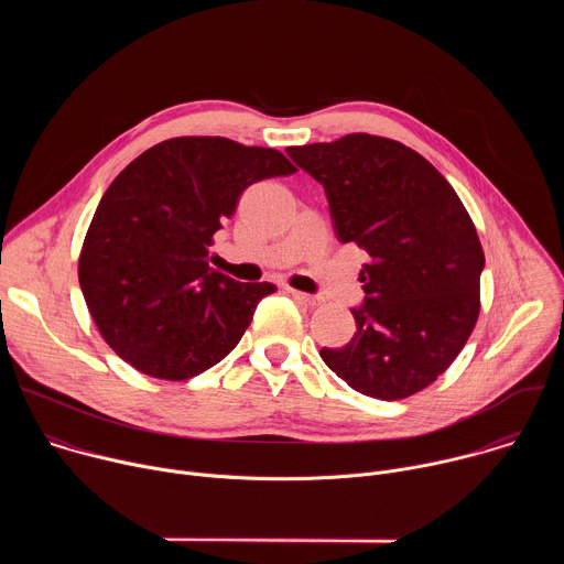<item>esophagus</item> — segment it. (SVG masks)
<instances>
[{
	"instance_id": "esophagus-1",
	"label": "esophagus",
	"mask_w": 564,
	"mask_h": 564,
	"mask_svg": "<svg viewBox=\"0 0 564 564\" xmlns=\"http://www.w3.org/2000/svg\"><path fill=\"white\" fill-rule=\"evenodd\" d=\"M288 294H290L292 299L301 301V303H307V305H318V303H321L318 296H312V294H305V292H299V290H292V288H288Z\"/></svg>"
}]
</instances>
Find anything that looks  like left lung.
<instances>
[{
  "mask_svg": "<svg viewBox=\"0 0 564 564\" xmlns=\"http://www.w3.org/2000/svg\"><path fill=\"white\" fill-rule=\"evenodd\" d=\"M326 189L341 243L368 252L355 337L321 359L361 394L394 401L431 386L479 314L475 225L448 181L411 147L370 133L290 147Z\"/></svg>",
  "mask_w": 564,
  "mask_h": 564,
  "instance_id": "8db88e82",
  "label": "left lung"
}]
</instances>
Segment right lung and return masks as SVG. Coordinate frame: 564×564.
I'll list each match as a JSON object with an SVG mask.
<instances>
[{"label":"right lung","instance_id":"right-lung-1","mask_svg":"<svg viewBox=\"0 0 564 564\" xmlns=\"http://www.w3.org/2000/svg\"><path fill=\"white\" fill-rule=\"evenodd\" d=\"M296 167L270 147L220 135L158 142L105 192L77 279L102 339L138 372L185 381L225 359L272 283L209 265L214 234L252 183Z\"/></svg>","mask_w":564,"mask_h":564}]
</instances>
